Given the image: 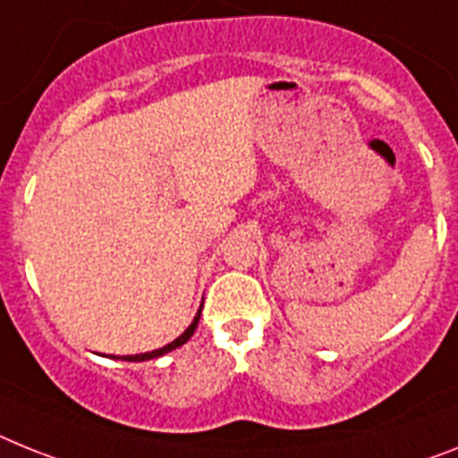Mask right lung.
<instances>
[{
	"instance_id": "add662e5",
	"label": "right lung",
	"mask_w": 458,
	"mask_h": 458,
	"mask_svg": "<svg viewBox=\"0 0 458 458\" xmlns=\"http://www.w3.org/2000/svg\"><path fill=\"white\" fill-rule=\"evenodd\" d=\"M199 314H202V307H199V312H198V317H195V318H193V324L188 326V328H186V330H183L182 335L176 337V340H174V342H170V344H167V347H163V349H156V352H148V353H137V356H128V359H125V360H148V359H157V356H163V353L172 352V349H176V347H182L183 342H188V340H191V335H193V333H195V328H198Z\"/></svg>"
}]
</instances>
